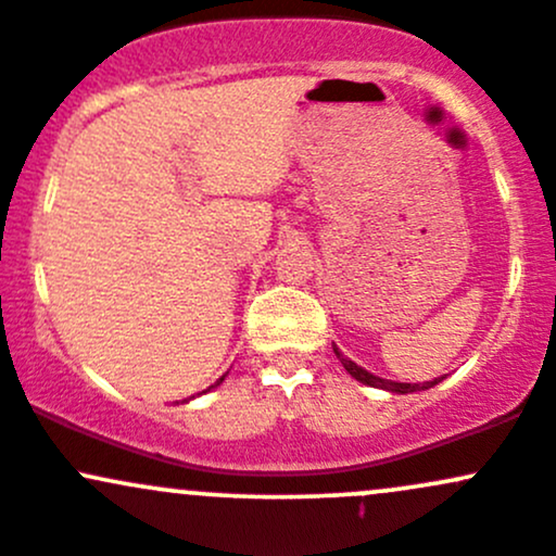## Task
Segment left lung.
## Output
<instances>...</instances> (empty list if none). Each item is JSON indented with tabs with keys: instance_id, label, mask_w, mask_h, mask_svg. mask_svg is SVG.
I'll return each mask as SVG.
<instances>
[{
	"instance_id": "1",
	"label": "left lung",
	"mask_w": 556,
	"mask_h": 556,
	"mask_svg": "<svg viewBox=\"0 0 556 556\" xmlns=\"http://www.w3.org/2000/svg\"><path fill=\"white\" fill-rule=\"evenodd\" d=\"M333 352H337V357H339V361H342V366L348 368V374H350V376H355L357 381H363V384H368V387H379V390L397 392V395H408V392L429 390V387H434V384H438L440 379H443V376H440V379H434V381H424V384H403V381H390V379H381V376L368 374L366 368H361V366H357V363H352L350 357H344L342 352H339L337 344H333Z\"/></svg>"
}]
</instances>
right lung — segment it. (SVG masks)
Listing matches in <instances>:
<instances>
[{"label": "right lung", "mask_w": 556, "mask_h": 556, "mask_svg": "<svg viewBox=\"0 0 556 556\" xmlns=\"http://www.w3.org/2000/svg\"><path fill=\"white\" fill-rule=\"evenodd\" d=\"M223 379H225V376H223ZM223 379H219V381H214V384H212V387H217V384H223ZM212 387H208V390H212ZM182 403H185V400H182Z\"/></svg>", "instance_id": "1"}]
</instances>
